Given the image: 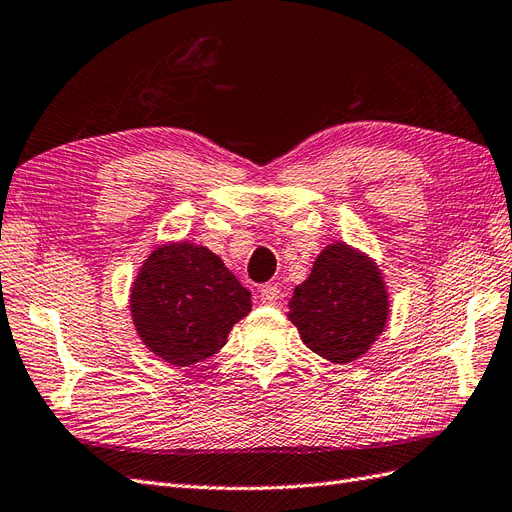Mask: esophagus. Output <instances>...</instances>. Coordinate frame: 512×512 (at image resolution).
<instances>
[{
  "mask_svg": "<svg viewBox=\"0 0 512 512\" xmlns=\"http://www.w3.org/2000/svg\"><path fill=\"white\" fill-rule=\"evenodd\" d=\"M260 299H262V303H269V306H273V303H278L282 299V288L278 284H265L260 288Z\"/></svg>",
  "mask_w": 512,
  "mask_h": 512,
  "instance_id": "esophagus-1",
  "label": "esophagus"
}]
</instances>
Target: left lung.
I'll use <instances>...</instances> for the list:
<instances>
[{
  "label": "left lung",
  "instance_id": "1",
  "mask_svg": "<svg viewBox=\"0 0 512 512\" xmlns=\"http://www.w3.org/2000/svg\"><path fill=\"white\" fill-rule=\"evenodd\" d=\"M290 321L308 349L334 364L364 355L388 321L381 273L351 247L329 245L290 299Z\"/></svg>",
  "mask_w": 512,
  "mask_h": 512
}]
</instances>
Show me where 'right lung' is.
I'll list each match as a JSON object with an SVG mask.
<instances>
[{
	"label": "right lung",
	"mask_w": 512,
	"mask_h": 512,
	"mask_svg": "<svg viewBox=\"0 0 512 512\" xmlns=\"http://www.w3.org/2000/svg\"><path fill=\"white\" fill-rule=\"evenodd\" d=\"M252 293L213 252L191 243L163 245L144 262L131 312L146 347L174 366L204 362L252 310Z\"/></svg>",
	"instance_id": "1"
}]
</instances>
